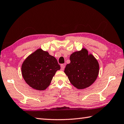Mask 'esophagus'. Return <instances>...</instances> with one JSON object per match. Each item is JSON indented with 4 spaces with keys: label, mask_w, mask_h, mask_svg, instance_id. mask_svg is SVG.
Wrapping results in <instances>:
<instances>
[{
    "label": "esophagus",
    "mask_w": 124,
    "mask_h": 124,
    "mask_svg": "<svg viewBox=\"0 0 124 124\" xmlns=\"http://www.w3.org/2000/svg\"><path fill=\"white\" fill-rule=\"evenodd\" d=\"M65 65H64V64H62V65H61V70H64V69H65Z\"/></svg>",
    "instance_id": "esophagus-1"
}]
</instances>
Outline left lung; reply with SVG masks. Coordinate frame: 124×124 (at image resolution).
Instances as JSON below:
<instances>
[{
	"mask_svg": "<svg viewBox=\"0 0 124 124\" xmlns=\"http://www.w3.org/2000/svg\"><path fill=\"white\" fill-rule=\"evenodd\" d=\"M70 64H67L64 72L72 85L78 89H84L96 80L99 72V65L92 54L85 48L72 53Z\"/></svg>",
	"mask_w": 124,
	"mask_h": 124,
	"instance_id": "obj_1",
	"label": "left lung"
}]
</instances>
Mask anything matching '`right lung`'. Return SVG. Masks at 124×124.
<instances>
[{"instance_id":"obj_1","label":"right lung","mask_w":124,"mask_h":124,"mask_svg":"<svg viewBox=\"0 0 124 124\" xmlns=\"http://www.w3.org/2000/svg\"><path fill=\"white\" fill-rule=\"evenodd\" d=\"M60 69L56 58L47 51L37 49L23 62L22 74L25 82L33 89L45 90L55 72Z\"/></svg>"}]
</instances>
